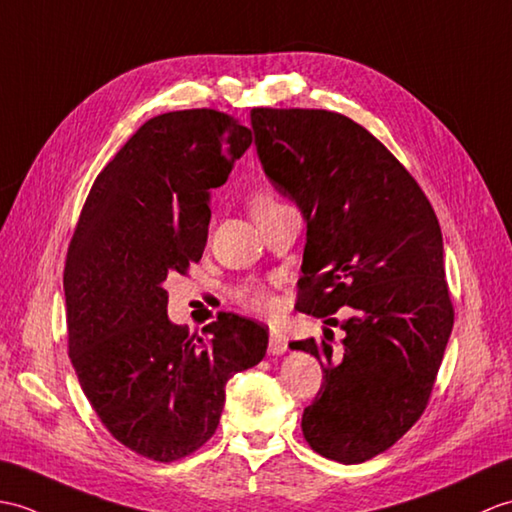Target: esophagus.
Returning <instances> with one entry per match:
<instances>
[{"label":"esophagus","instance_id":"1","mask_svg":"<svg viewBox=\"0 0 512 512\" xmlns=\"http://www.w3.org/2000/svg\"><path fill=\"white\" fill-rule=\"evenodd\" d=\"M289 348V339L287 335L280 331V328H271L269 333V352L271 355H282V352H287Z\"/></svg>","mask_w":512,"mask_h":512}]
</instances>
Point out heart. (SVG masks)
Masks as SVG:
<instances>
[{
	"instance_id": "heart-1",
	"label": "heart",
	"mask_w": 512,
	"mask_h": 512,
	"mask_svg": "<svg viewBox=\"0 0 512 512\" xmlns=\"http://www.w3.org/2000/svg\"><path fill=\"white\" fill-rule=\"evenodd\" d=\"M269 203H276V199H271V197H267V195L256 197V199L252 201V212L258 210V208H263V206H269ZM243 300H245L249 306H252V309H256V311H267V309H271V295H269V291H267L265 287L247 289V291L243 293Z\"/></svg>"
}]
</instances>
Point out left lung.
I'll return each mask as SVG.
<instances>
[{"label": "left lung", "instance_id": "1", "mask_svg": "<svg viewBox=\"0 0 512 512\" xmlns=\"http://www.w3.org/2000/svg\"><path fill=\"white\" fill-rule=\"evenodd\" d=\"M249 118L265 175L306 221L298 311L350 309L339 350L291 342L324 370L302 434L324 458L366 462L423 414L453 328L436 212L403 164L342 113L258 107Z\"/></svg>", "mask_w": 512, "mask_h": 512}]
</instances>
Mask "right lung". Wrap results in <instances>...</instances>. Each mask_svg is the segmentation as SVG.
Returning <instances> with one entry per match:
<instances>
[{"label": "right lung", "instance_id": "add662e5", "mask_svg": "<svg viewBox=\"0 0 512 512\" xmlns=\"http://www.w3.org/2000/svg\"><path fill=\"white\" fill-rule=\"evenodd\" d=\"M252 131L214 109L170 111L135 131L102 168L65 260L70 359L111 436L173 462L217 431L225 383L263 361L269 331L221 313L188 335L168 320V274L201 260L210 190Z\"/></svg>", "mask_w": 512, "mask_h": 512}]
</instances>
